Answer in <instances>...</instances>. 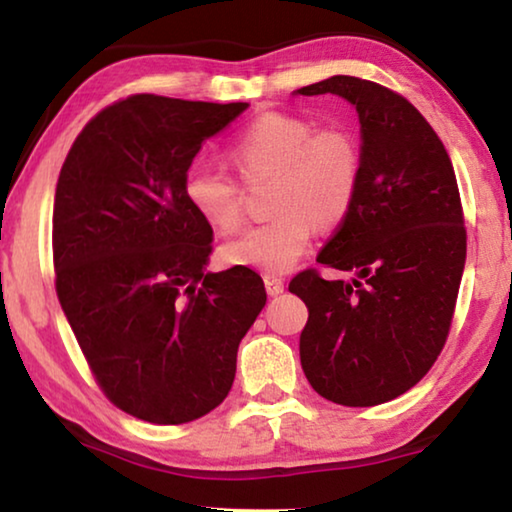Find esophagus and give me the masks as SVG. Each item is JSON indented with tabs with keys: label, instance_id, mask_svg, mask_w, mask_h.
Returning <instances> with one entry per match:
<instances>
[{
	"label": "esophagus",
	"instance_id": "34e87169",
	"mask_svg": "<svg viewBox=\"0 0 512 512\" xmlns=\"http://www.w3.org/2000/svg\"><path fill=\"white\" fill-rule=\"evenodd\" d=\"M263 282H265V291H268V296H279V293H284V279L282 277L265 275Z\"/></svg>",
	"mask_w": 512,
	"mask_h": 512
}]
</instances>
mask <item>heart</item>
Here are the masks:
<instances>
[{
    "instance_id": "heart-1",
    "label": "heart",
    "mask_w": 512,
    "mask_h": 512,
    "mask_svg": "<svg viewBox=\"0 0 512 512\" xmlns=\"http://www.w3.org/2000/svg\"><path fill=\"white\" fill-rule=\"evenodd\" d=\"M244 179L275 177L272 219L256 223L221 247L228 265L286 272L310 249L317 226L333 228L352 212L363 177L359 139L345 128H314L305 118L265 111L230 144ZM184 198L209 226L233 230L242 219V191L226 172L193 165Z\"/></svg>"
}]
</instances>
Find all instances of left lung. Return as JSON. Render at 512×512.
Listing matches in <instances>:
<instances>
[{
  "instance_id": "8db88e82",
  "label": "left lung",
  "mask_w": 512,
  "mask_h": 512,
  "mask_svg": "<svg viewBox=\"0 0 512 512\" xmlns=\"http://www.w3.org/2000/svg\"><path fill=\"white\" fill-rule=\"evenodd\" d=\"M338 95L359 114L363 177L356 202L317 263L289 291L307 305L300 363L319 396L370 408L429 373L450 333L466 263L457 177L426 118L394 90L356 76L298 88Z\"/></svg>"
}]
</instances>
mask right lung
Masks as SVG:
<instances>
[{"mask_svg":"<svg viewBox=\"0 0 512 512\" xmlns=\"http://www.w3.org/2000/svg\"><path fill=\"white\" fill-rule=\"evenodd\" d=\"M247 107L132 95L81 130L60 170L55 291L97 384L144 422L223 403L268 300L254 270H205L212 226L184 198L202 142Z\"/></svg>","mask_w":512,"mask_h":512,"instance_id":"obj_1","label":"right lung"}]
</instances>
